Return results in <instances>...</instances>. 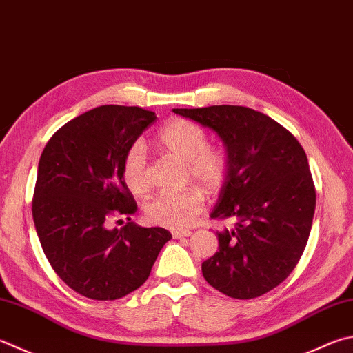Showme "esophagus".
Wrapping results in <instances>:
<instances>
[{
	"label": "esophagus",
	"instance_id": "1",
	"mask_svg": "<svg viewBox=\"0 0 353 353\" xmlns=\"http://www.w3.org/2000/svg\"><path fill=\"white\" fill-rule=\"evenodd\" d=\"M188 236H191L190 230H174V232H172V238H174V239L188 238Z\"/></svg>",
	"mask_w": 353,
	"mask_h": 353
}]
</instances>
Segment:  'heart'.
Listing matches in <instances>:
<instances>
[{"label":"heart","instance_id":"1","mask_svg":"<svg viewBox=\"0 0 353 353\" xmlns=\"http://www.w3.org/2000/svg\"><path fill=\"white\" fill-rule=\"evenodd\" d=\"M159 145L166 154L185 162L187 177L214 194L228 176V157L225 151L208 145L203 128L190 120L170 121L159 134ZM121 177L132 194L140 196L150 190V166L145 146L134 143L123 159ZM203 208L201 190L188 188L179 193H163L146 203L145 214L151 223L166 228H185L196 219Z\"/></svg>","mask_w":353,"mask_h":353}]
</instances>
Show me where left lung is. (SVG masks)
<instances>
[{
  "mask_svg": "<svg viewBox=\"0 0 353 353\" xmlns=\"http://www.w3.org/2000/svg\"><path fill=\"white\" fill-rule=\"evenodd\" d=\"M213 130L225 146L228 176L211 217H233L202 264L216 290L252 299L293 272L309 241L316 194L307 156L292 132L245 106L172 110Z\"/></svg>",
  "mask_w": 353,
  "mask_h": 353,
  "instance_id": "1",
  "label": "left lung"
}]
</instances>
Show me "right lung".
Segmentation results:
<instances>
[{"instance_id":"1","label":"right lung","mask_w":353,"mask_h":353,"mask_svg":"<svg viewBox=\"0 0 353 353\" xmlns=\"http://www.w3.org/2000/svg\"><path fill=\"white\" fill-rule=\"evenodd\" d=\"M156 119L139 106L94 108L61 126L38 162L37 234L55 273L86 298L112 301L137 290L171 239L168 230L134 222L111 228L112 217L131 221L137 211L121 165Z\"/></svg>"}]
</instances>
